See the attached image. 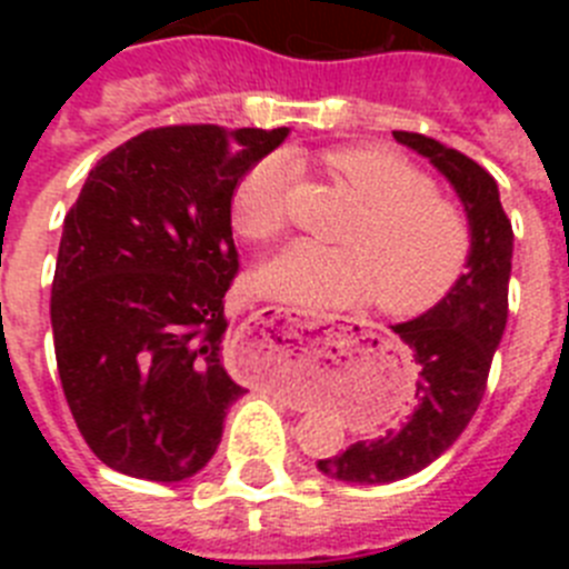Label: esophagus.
I'll list each match as a JSON object with an SVG mask.
<instances>
[{
    "mask_svg": "<svg viewBox=\"0 0 569 569\" xmlns=\"http://www.w3.org/2000/svg\"><path fill=\"white\" fill-rule=\"evenodd\" d=\"M261 313H268V316H279V308H261Z\"/></svg>",
    "mask_w": 569,
    "mask_h": 569,
    "instance_id": "esophagus-1",
    "label": "esophagus"
}]
</instances>
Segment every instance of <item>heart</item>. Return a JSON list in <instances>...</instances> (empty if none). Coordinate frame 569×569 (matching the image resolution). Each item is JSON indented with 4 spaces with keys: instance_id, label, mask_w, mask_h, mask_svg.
<instances>
[{
    "instance_id": "1",
    "label": "heart",
    "mask_w": 569,
    "mask_h": 569,
    "mask_svg": "<svg viewBox=\"0 0 569 569\" xmlns=\"http://www.w3.org/2000/svg\"><path fill=\"white\" fill-rule=\"evenodd\" d=\"M365 208L347 230V250L296 241L261 268L268 293L310 308L373 299L379 310L413 319L439 308L470 270L472 228L465 210L405 156L345 148L325 156ZM293 164L270 153L236 182L230 224L248 241H270L288 224Z\"/></svg>"
}]
</instances>
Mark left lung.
Here are the masks:
<instances>
[{
  "label": "left lung",
  "mask_w": 569,
  "mask_h": 569,
  "mask_svg": "<svg viewBox=\"0 0 569 569\" xmlns=\"http://www.w3.org/2000/svg\"><path fill=\"white\" fill-rule=\"evenodd\" d=\"M396 142L427 156L459 193L472 228L470 270L459 288L419 319L396 325L419 365L416 407L396 427L356 441L319 470L350 485H387L425 470L453 445L481 405L492 353L507 325L512 224L499 184L470 156L421 133L393 130Z\"/></svg>",
  "instance_id": "1"
}]
</instances>
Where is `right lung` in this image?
I'll return each instance as SVG.
<instances>
[{"mask_svg":"<svg viewBox=\"0 0 569 569\" xmlns=\"http://www.w3.org/2000/svg\"><path fill=\"white\" fill-rule=\"evenodd\" d=\"M288 128L168 124L90 170L68 210L50 290L64 399L99 461L182 481L213 459L228 407L224 293L239 273L236 182Z\"/></svg>","mask_w":569,"mask_h":569,"instance_id":"1","label":"right lung"}]
</instances>
